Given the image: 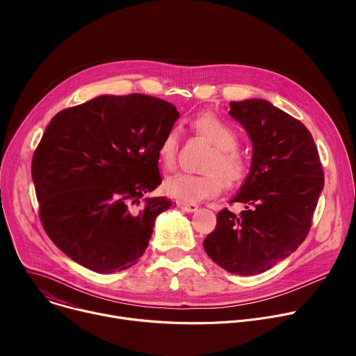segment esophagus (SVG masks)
<instances>
[{
  "label": "esophagus",
  "instance_id": "1",
  "mask_svg": "<svg viewBox=\"0 0 356 356\" xmlns=\"http://www.w3.org/2000/svg\"><path fill=\"white\" fill-rule=\"evenodd\" d=\"M177 207L187 213H194L198 210L197 204H190V202H183V201H177Z\"/></svg>",
  "mask_w": 356,
  "mask_h": 356
}]
</instances>
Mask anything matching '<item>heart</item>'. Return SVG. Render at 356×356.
<instances>
[{
    "label": "heart",
    "mask_w": 356,
    "mask_h": 356,
    "mask_svg": "<svg viewBox=\"0 0 356 356\" xmlns=\"http://www.w3.org/2000/svg\"><path fill=\"white\" fill-rule=\"evenodd\" d=\"M195 129L217 149L204 165L206 175L177 173L163 183L168 195L183 202L202 201L218 195L225 183L228 186L241 184L249 173V161L238 149V134L214 114H202L194 121ZM179 150V131L172 128L166 132L158 147L161 165L170 170L176 165Z\"/></svg>",
    "instance_id": "1"
}]
</instances>
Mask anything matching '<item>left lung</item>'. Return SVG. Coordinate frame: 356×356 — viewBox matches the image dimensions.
Returning a JSON list of instances; mask_svg holds the SVG:
<instances>
[{
  "mask_svg": "<svg viewBox=\"0 0 356 356\" xmlns=\"http://www.w3.org/2000/svg\"><path fill=\"white\" fill-rule=\"evenodd\" d=\"M229 115L248 132L253 156L250 172L217 227L202 242L207 255L229 273L252 276L286 259L306 239L324 170L313 135L298 120L266 99L229 103Z\"/></svg>",
  "mask_w": 356,
  "mask_h": 356,
  "instance_id": "1",
  "label": "left lung"
}]
</instances>
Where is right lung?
<instances>
[{
    "instance_id": "1",
    "label": "right lung",
    "mask_w": 356,
    "mask_h": 356,
    "mask_svg": "<svg viewBox=\"0 0 356 356\" xmlns=\"http://www.w3.org/2000/svg\"><path fill=\"white\" fill-rule=\"evenodd\" d=\"M179 118L145 94L99 95L58 113L32 158L47 236L81 266L121 272L147 248L156 217L173 206L147 197L161 183L158 147Z\"/></svg>"
}]
</instances>
